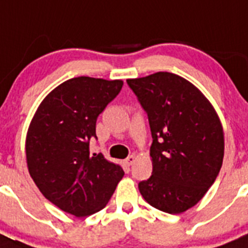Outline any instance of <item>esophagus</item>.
<instances>
[{
    "mask_svg": "<svg viewBox=\"0 0 248 248\" xmlns=\"http://www.w3.org/2000/svg\"><path fill=\"white\" fill-rule=\"evenodd\" d=\"M134 161H135V156H134V155H129V156L125 159L126 165H129V166L133 165V163H134Z\"/></svg>",
    "mask_w": 248,
    "mask_h": 248,
    "instance_id": "34e87169",
    "label": "esophagus"
}]
</instances>
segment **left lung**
I'll use <instances>...</instances> for the list:
<instances>
[{
    "label": "left lung",
    "mask_w": 248,
    "mask_h": 248,
    "mask_svg": "<svg viewBox=\"0 0 248 248\" xmlns=\"http://www.w3.org/2000/svg\"><path fill=\"white\" fill-rule=\"evenodd\" d=\"M146 111L153 144V172L139 191L168 214L191 209L222 166L225 139L217 113L192 83L169 72L126 79Z\"/></svg>",
    "instance_id": "8db88e82"
}]
</instances>
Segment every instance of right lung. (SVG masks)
<instances>
[{
  "instance_id": "1",
  "label": "right lung",
  "mask_w": 248,
  "mask_h": 248,
  "mask_svg": "<svg viewBox=\"0 0 248 248\" xmlns=\"http://www.w3.org/2000/svg\"><path fill=\"white\" fill-rule=\"evenodd\" d=\"M123 80L72 78L48 94L26 137L28 171L47 200L77 217L104 209L124 176L102 153L89 154L95 123Z\"/></svg>"
}]
</instances>
